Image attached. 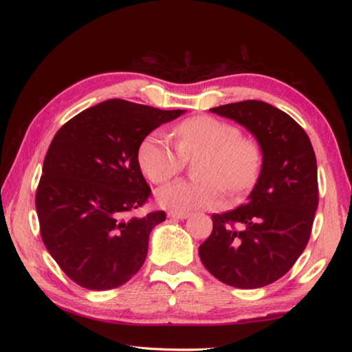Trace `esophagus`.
I'll use <instances>...</instances> for the list:
<instances>
[{
	"label": "esophagus",
	"mask_w": 352,
	"mask_h": 352,
	"mask_svg": "<svg viewBox=\"0 0 352 352\" xmlns=\"http://www.w3.org/2000/svg\"><path fill=\"white\" fill-rule=\"evenodd\" d=\"M168 218L169 219H186V218H189V213H186V212H169L168 213Z\"/></svg>",
	"instance_id": "1"
}]
</instances>
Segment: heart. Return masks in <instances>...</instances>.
I'll return each mask as SVG.
<instances>
[{
	"instance_id": "obj_1",
	"label": "heart",
	"mask_w": 352,
	"mask_h": 352,
	"mask_svg": "<svg viewBox=\"0 0 352 352\" xmlns=\"http://www.w3.org/2000/svg\"><path fill=\"white\" fill-rule=\"evenodd\" d=\"M177 149L162 131H153L140 142L138 163L155 184L166 183L184 166V159L203 155L198 177L203 182H177L155 193L162 207L172 212L216 208L226 201V188L239 193L257 182L261 169L258 142L241 134L236 125L201 115L175 126Z\"/></svg>"
}]
</instances>
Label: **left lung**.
<instances>
[{"label":"left lung","instance_id":"left-lung-1","mask_svg":"<svg viewBox=\"0 0 352 352\" xmlns=\"http://www.w3.org/2000/svg\"><path fill=\"white\" fill-rule=\"evenodd\" d=\"M210 111L257 139L261 169L243 206L212 214L199 258L228 286L263 287L281 278L307 246L319 201L316 155L301 125L271 104L248 100Z\"/></svg>","mask_w":352,"mask_h":352}]
</instances>
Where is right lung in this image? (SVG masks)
Returning a JSON list of instances; mask_svg holds the SVG:
<instances>
[{
	"mask_svg": "<svg viewBox=\"0 0 352 352\" xmlns=\"http://www.w3.org/2000/svg\"><path fill=\"white\" fill-rule=\"evenodd\" d=\"M183 113L109 100L56 133L43 160L36 212L51 257L78 286L115 289L144 265L149 233L166 214L130 216L151 195L138 148L157 126Z\"/></svg>",
	"mask_w": 352,
	"mask_h": 352,
	"instance_id": "1",
	"label": "right lung"
}]
</instances>
